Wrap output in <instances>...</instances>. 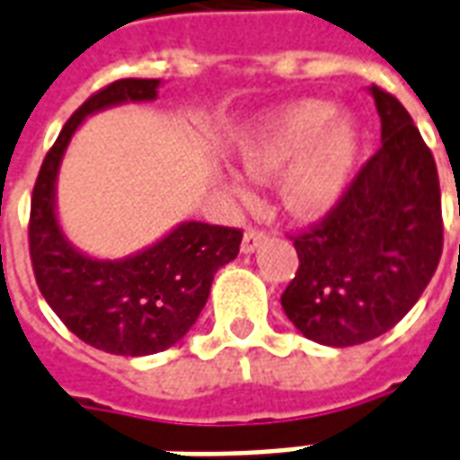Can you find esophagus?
<instances>
[{
  "label": "esophagus",
  "mask_w": 460,
  "mask_h": 460,
  "mask_svg": "<svg viewBox=\"0 0 460 460\" xmlns=\"http://www.w3.org/2000/svg\"><path fill=\"white\" fill-rule=\"evenodd\" d=\"M265 241V234L263 231L258 229H248L246 234H243V241H241V253H256L258 246Z\"/></svg>",
  "instance_id": "1"
}]
</instances>
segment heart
<instances>
[{"instance_id":"1","label":"heart","mask_w":460,"mask_h":460,"mask_svg":"<svg viewBox=\"0 0 460 460\" xmlns=\"http://www.w3.org/2000/svg\"><path fill=\"white\" fill-rule=\"evenodd\" d=\"M360 128L349 111L324 100H299L265 114L241 136L239 161L248 178L273 182L280 175L282 204L299 219L324 217L351 182L358 158ZM224 185L241 202L253 190L239 175Z\"/></svg>"}]
</instances>
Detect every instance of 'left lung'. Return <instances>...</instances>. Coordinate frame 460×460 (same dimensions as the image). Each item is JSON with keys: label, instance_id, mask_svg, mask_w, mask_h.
I'll list each match as a JSON object with an SVG mask.
<instances>
[{"label": "left lung", "instance_id": "left-lung-1", "mask_svg": "<svg viewBox=\"0 0 460 460\" xmlns=\"http://www.w3.org/2000/svg\"><path fill=\"white\" fill-rule=\"evenodd\" d=\"M368 92L380 151L334 212L295 239L299 268L280 297L299 334L334 349L390 332L429 285L444 243L434 155L393 94Z\"/></svg>", "mask_w": 460, "mask_h": 460}]
</instances>
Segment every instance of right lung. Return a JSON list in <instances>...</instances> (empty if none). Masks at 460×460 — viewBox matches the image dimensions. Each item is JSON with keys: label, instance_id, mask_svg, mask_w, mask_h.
<instances>
[{"label": "right lung", "instance_id": "add662e5", "mask_svg": "<svg viewBox=\"0 0 460 460\" xmlns=\"http://www.w3.org/2000/svg\"><path fill=\"white\" fill-rule=\"evenodd\" d=\"M161 80H117L67 119L31 197L29 246L40 295L77 339L114 356L165 351L192 329L214 273L239 256L241 231L180 221L151 246L97 258L67 239L58 219V172L75 131L92 114L158 100Z\"/></svg>", "mask_w": 460, "mask_h": 460}]
</instances>
